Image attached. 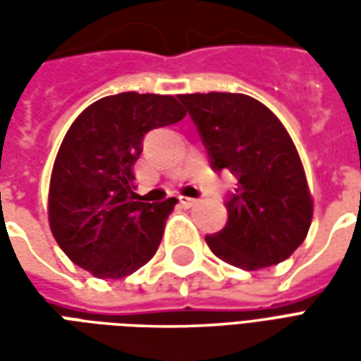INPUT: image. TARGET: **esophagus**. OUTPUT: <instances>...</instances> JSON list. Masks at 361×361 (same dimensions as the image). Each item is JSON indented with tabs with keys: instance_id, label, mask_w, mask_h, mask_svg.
I'll use <instances>...</instances> for the list:
<instances>
[{
	"instance_id": "esophagus-1",
	"label": "esophagus",
	"mask_w": 361,
	"mask_h": 361,
	"mask_svg": "<svg viewBox=\"0 0 361 361\" xmlns=\"http://www.w3.org/2000/svg\"><path fill=\"white\" fill-rule=\"evenodd\" d=\"M199 203L197 199H191V197H180V204L181 207H185V209H191V207H195Z\"/></svg>"
}]
</instances>
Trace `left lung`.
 <instances>
[{"label":"left lung","mask_w":361,"mask_h":361,"mask_svg":"<svg viewBox=\"0 0 361 361\" xmlns=\"http://www.w3.org/2000/svg\"><path fill=\"white\" fill-rule=\"evenodd\" d=\"M214 172L235 176L228 222L204 235L230 265L257 271L279 265L305 240L313 216L302 160L290 135L265 104L247 94H180Z\"/></svg>","instance_id":"8db88e82"}]
</instances>
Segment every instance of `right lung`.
I'll list each match as a JSON object with an SVG mask.
<instances>
[{
  "label": "right lung",
  "instance_id": "obj_1",
  "mask_svg": "<svg viewBox=\"0 0 361 361\" xmlns=\"http://www.w3.org/2000/svg\"><path fill=\"white\" fill-rule=\"evenodd\" d=\"M185 118L178 98L104 96L63 137L48 195L51 234L67 257L96 279H123L157 253L178 199L142 203L133 164L145 135Z\"/></svg>",
  "mask_w": 361,
  "mask_h": 361
}]
</instances>
